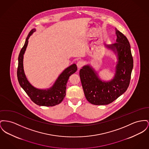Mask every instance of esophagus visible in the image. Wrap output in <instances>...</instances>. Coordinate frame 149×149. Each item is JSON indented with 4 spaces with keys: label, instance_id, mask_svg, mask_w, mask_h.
<instances>
[{
    "label": "esophagus",
    "instance_id": "34e87169",
    "mask_svg": "<svg viewBox=\"0 0 149 149\" xmlns=\"http://www.w3.org/2000/svg\"><path fill=\"white\" fill-rule=\"evenodd\" d=\"M77 67L80 69L81 68H82L83 66H84V62L83 61H79L77 62Z\"/></svg>",
    "mask_w": 149,
    "mask_h": 149
}]
</instances>
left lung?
<instances>
[{"label": "left lung", "instance_id": "8db88e82", "mask_svg": "<svg viewBox=\"0 0 149 149\" xmlns=\"http://www.w3.org/2000/svg\"><path fill=\"white\" fill-rule=\"evenodd\" d=\"M116 43L106 45L118 54L114 79L102 81L91 67L84 66L79 71L85 96L88 101L96 105H108L123 94L130 85L133 60L128 40L115 28Z\"/></svg>", "mask_w": 149, "mask_h": 149}]
</instances>
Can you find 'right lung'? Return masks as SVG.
<instances>
[{
	"label": "right lung",
	"mask_w": 149,
	"mask_h": 149,
	"mask_svg": "<svg viewBox=\"0 0 149 149\" xmlns=\"http://www.w3.org/2000/svg\"><path fill=\"white\" fill-rule=\"evenodd\" d=\"M35 29H32L27 37L24 45L21 49L18 56L17 79L19 85L35 104L44 106H53L60 104L66 95V84L71 75L77 70L76 64H73L64 70L52 87L48 89H39L34 87L27 80L23 69V57L28 44L29 37Z\"/></svg>",
	"instance_id": "right-lung-1"
}]
</instances>
